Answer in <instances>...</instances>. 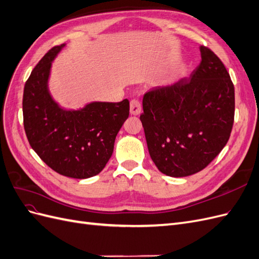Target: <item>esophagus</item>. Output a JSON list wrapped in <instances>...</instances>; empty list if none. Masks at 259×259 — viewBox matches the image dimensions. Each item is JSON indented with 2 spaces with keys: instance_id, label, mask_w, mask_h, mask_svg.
I'll list each match as a JSON object with an SVG mask.
<instances>
[{
  "instance_id": "34e87169",
  "label": "esophagus",
  "mask_w": 259,
  "mask_h": 259,
  "mask_svg": "<svg viewBox=\"0 0 259 259\" xmlns=\"http://www.w3.org/2000/svg\"><path fill=\"white\" fill-rule=\"evenodd\" d=\"M130 110L131 114L138 115L142 112V104H140V101L137 99H133L130 104Z\"/></svg>"
}]
</instances>
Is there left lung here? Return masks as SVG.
I'll return each instance as SVG.
<instances>
[{
  "label": "left lung",
  "instance_id": "1",
  "mask_svg": "<svg viewBox=\"0 0 259 259\" xmlns=\"http://www.w3.org/2000/svg\"><path fill=\"white\" fill-rule=\"evenodd\" d=\"M190 77L155 86L144 95L140 115L149 153L161 173L186 177L205 168L228 143L234 88L216 55L201 46Z\"/></svg>",
  "mask_w": 259,
  "mask_h": 259
}]
</instances>
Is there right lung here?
Instances as JSON below:
<instances>
[{"label": "right lung", "mask_w": 259, "mask_h": 259, "mask_svg": "<svg viewBox=\"0 0 259 259\" xmlns=\"http://www.w3.org/2000/svg\"><path fill=\"white\" fill-rule=\"evenodd\" d=\"M65 44L45 54L25 84L23 126L31 148L58 174L85 179L99 174L111 158L114 140L130 114V101H94L66 110L49 91L52 61Z\"/></svg>", "instance_id": "right-lung-1"}]
</instances>
